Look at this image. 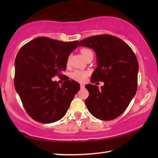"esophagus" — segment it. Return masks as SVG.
Listing matches in <instances>:
<instances>
[{"label": "esophagus", "mask_w": 158, "mask_h": 158, "mask_svg": "<svg viewBox=\"0 0 158 158\" xmlns=\"http://www.w3.org/2000/svg\"><path fill=\"white\" fill-rule=\"evenodd\" d=\"M80 88H81V89H84V84H80Z\"/></svg>", "instance_id": "esophagus-1"}]
</instances>
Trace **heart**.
Instances as JSON below:
<instances>
[{"label": "heart", "mask_w": 158, "mask_h": 158, "mask_svg": "<svg viewBox=\"0 0 158 158\" xmlns=\"http://www.w3.org/2000/svg\"><path fill=\"white\" fill-rule=\"evenodd\" d=\"M90 49H87V48H83L81 49V55L84 56V57H85V56L88 54L89 52H91ZM69 58L68 59L67 62H69ZM90 72L88 71H81V70H75V71L73 72L71 74V77L74 80H76L77 81L79 82H84L85 81L86 77L89 76Z\"/></svg>", "instance_id": "heart-1"}]
</instances>
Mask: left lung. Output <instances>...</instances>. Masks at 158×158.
<instances>
[{
	"instance_id": "left-lung-1",
	"label": "left lung",
	"mask_w": 158,
	"mask_h": 158,
	"mask_svg": "<svg viewBox=\"0 0 158 158\" xmlns=\"http://www.w3.org/2000/svg\"><path fill=\"white\" fill-rule=\"evenodd\" d=\"M78 46L95 51L97 67L91 76V83L103 81L98 89L87 84L89 95L85 100L89 111L96 118L110 121L126 110L138 87V62L126 42L107 34L94 35L79 41Z\"/></svg>"
}]
</instances>
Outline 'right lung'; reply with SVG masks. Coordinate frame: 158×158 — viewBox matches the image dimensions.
I'll use <instances>...</instances> for the list:
<instances>
[{"mask_svg":"<svg viewBox=\"0 0 158 158\" xmlns=\"http://www.w3.org/2000/svg\"><path fill=\"white\" fill-rule=\"evenodd\" d=\"M79 42L38 37L20 49L15 60L14 85L23 107L37 122L51 123L64 116L80 89L79 84L62 74L70 53ZM64 81L60 87L52 78Z\"/></svg>","mask_w":158,"mask_h":158,"instance_id":"1","label":"right lung"}]
</instances>
